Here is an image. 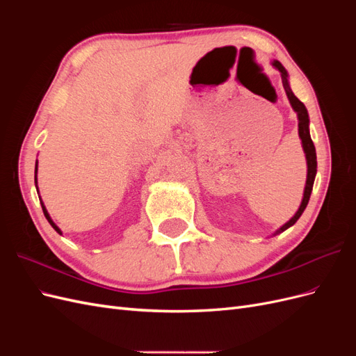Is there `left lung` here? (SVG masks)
<instances>
[{
  "label": "left lung",
  "instance_id": "1",
  "mask_svg": "<svg viewBox=\"0 0 356 356\" xmlns=\"http://www.w3.org/2000/svg\"><path fill=\"white\" fill-rule=\"evenodd\" d=\"M272 65L279 70L281 72V77H282V84H284V89L286 92V96L289 99L291 106H293V110L297 113L298 117V136L301 139V145H303L305 149V154H306V161H307V179H306V187H305V195H303V200H301V204L298 211L296 212V215L293 218H291L288 222H285L281 229H277L273 236L285 232L286 229H289L291 225H294L297 222V220L301 217V213L305 212L310 195H312V188H314V182H315V177H316V149L314 145V141H312L310 138V132H309V114L305 104L301 102L297 96L293 93L289 88V81H288V72L286 70L282 67V63L279 60H273Z\"/></svg>",
  "mask_w": 356,
  "mask_h": 356
}]
</instances>
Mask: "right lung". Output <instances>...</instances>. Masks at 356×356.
Returning a JSON list of instances; mask_svg holds the SVG:
<instances>
[{
  "label": "right lung",
  "instance_id": "add662e5",
  "mask_svg": "<svg viewBox=\"0 0 356 356\" xmlns=\"http://www.w3.org/2000/svg\"><path fill=\"white\" fill-rule=\"evenodd\" d=\"M37 163H38V161H37ZM37 163H35V187H37V166H38ZM41 207H42V212H44V215H46V218H47V221L50 222V225H51V227H53V229H55V230H56V232H58L59 234H62L60 229H59V227H58V225H56L55 222H53V220L50 218V215H49V212H47V209H46V207H44V204H42V203H41Z\"/></svg>",
  "mask_w": 356,
  "mask_h": 356
}]
</instances>
